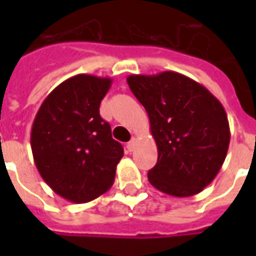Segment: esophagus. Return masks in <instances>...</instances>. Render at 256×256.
I'll use <instances>...</instances> for the list:
<instances>
[{"label":"esophagus","mask_w":256,"mask_h":256,"mask_svg":"<svg viewBox=\"0 0 256 256\" xmlns=\"http://www.w3.org/2000/svg\"><path fill=\"white\" fill-rule=\"evenodd\" d=\"M136 138H132V140H130V142H128L126 148H128V152H132V150L136 148Z\"/></svg>","instance_id":"esophagus-1"}]
</instances>
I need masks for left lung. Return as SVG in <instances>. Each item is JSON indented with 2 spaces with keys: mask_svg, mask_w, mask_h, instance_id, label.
Segmentation results:
<instances>
[{
  "mask_svg": "<svg viewBox=\"0 0 256 256\" xmlns=\"http://www.w3.org/2000/svg\"><path fill=\"white\" fill-rule=\"evenodd\" d=\"M128 84L150 120L158 160L148 182L171 196H191L208 186L230 144L224 108L203 85L175 73L132 74Z\"/></svg>",
  "mask_w": 256,
  "mask_h": 256,
  "instance_id": "8db88e82",
  "label": "left lung"
}]
</instances>
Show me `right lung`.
<instances>
[{
	"instance_id": "right-lung-1",
	"label": "right lung",
	"mask_w": 256,
	"mask_h": 256,
	"mask_svg": "<svg viewBox=\"0 0 256 256\" xmlns=\"http://www.w3.org/2000/svg\"><path fill=\"white\" fill-rule=\"evenodd\" d=\"M112 78L78 74L54 88L34 118L30 144L38 172L52 190L86 203L112 186L124 148L112 140L100 104Z\"/></svg>"
}]
</instances>
